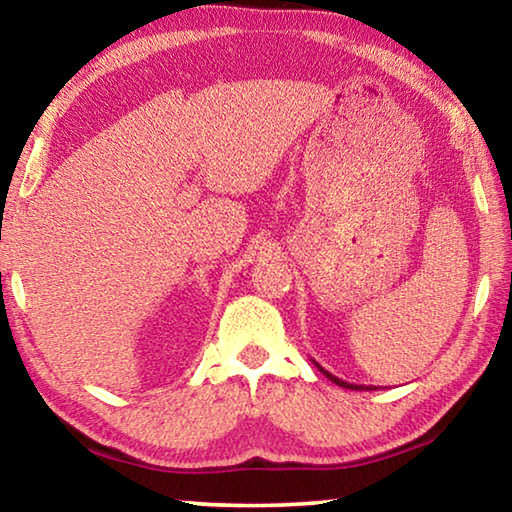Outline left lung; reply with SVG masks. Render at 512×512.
<instances>
[{"label":"left lung","mask_w":512,"mask_h":512,"mask_svg":"<svg viewBox=\"0 0 512 512\" xmlns=\"http://www.w3.org/2000/svg\"><path fill=\"white\" fill-rule=\"evenodd\" d=\"M316 363V361H314ZM316 368L323 372V375L329 379V381H334V384H339V386H343V388H350V391H375V388L372 386H359V384H350V381H343V379H339V377H334L332 372H327L325 368H320L318 363H316Z\"/></svg>","instance_id":"8db88e82"}]
</instances>
